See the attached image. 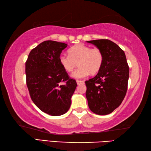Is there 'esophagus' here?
Here are the masks:
<instances>
[{
  "mask_svg": "<svg viewBox=\"0 0 151 151\" xmlns=\"http://www.w3.org/2000/svg\"><path fill=\"white\" fill-rule=\"evenodd\" d=\"M76 83H77L78 85H83V84L85 83V82H84L83 81H78V80H77V81H76Z\"/></svg>",
  "mask_w": 151,
  "mask_h": 151,
  "instance_id": "esophagus-1",
  "label": "esophagus"
}]
</instances>
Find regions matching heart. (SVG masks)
I'll return each mask as SVG.
<instances>
[{
	"label": "heart",
	"instance_id": "obj_1",
	"mask_svg": "<svg viewBox=\"0 0 151 151\" xmlns=\"http://www.w3.org/2000/svg\"><path fill=\"white\" fill-rule=\"evenodd\" d=\"M68 55H61L59 63L68 73L73 72L78 63L79 68L71 76L74 78H84L90 73L94 75L100 70L103 63V54L98 48H92L89 46L78 44L68 50Z\"/></svg>",
	"mask_w": 151,
	"mask_h": 151
}]
</instances>
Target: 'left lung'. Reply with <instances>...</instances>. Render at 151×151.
Segmentation results:
<instances>
[{
	"label": "left lung",
	"instance_id": "8db88e82",
	"mask_svg": "<svg viewBox=\"0 0 151 151\" xmlns=\"http://www.w3.org/2000/svg\"><path fill=\"white\" fill-rule=\"evenodd\" d=\"M86 42L96 46L103 54L100 70L94 78L85 81L88 105L94 113L106 115L119 107L126 95L129 67L124 51L111 40Z\"/></svg>",
	"mask_w": 151,
	"mask_h": 151
}]
</instances>
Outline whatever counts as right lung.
Returning <instances> with one entry per match:
<instances>
[{
  "instance_id": "obj_1",
  "label": "right lung",
  "mask_w": 151,
  "mask_h": 151,
  "mask_svg": "<svg viewBox=\"0 0 151 151\" xmlns=\"http://www.w3.org/2000/svg\"><path fill=\"white\" fill-rule=\"evenodd\" d=\"M67 45L46 40L30 51L25 64L27 85L33 103L51 116H60L70 109L77 84L61 66L59 57ZM65 81V85L60 83Z\"/></svg>"
}]
</instances>
